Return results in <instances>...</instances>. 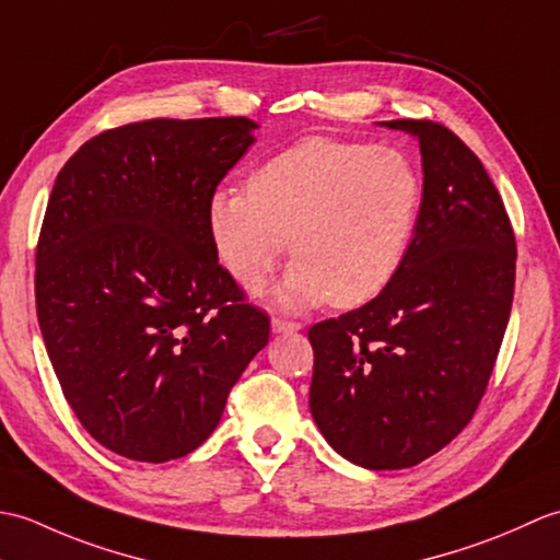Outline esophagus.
I'll return each instance as SVG.
<instances>
[{"instance_id": "34e87169", "label": "esophagus", "mask_w": 560, "mask_h": 560, "mask_svg": "<svg viewBox=\"0 0 560 560\" xmlns=\"http://www.w3.org/2000/svg\"><path fill=\"white\" fill-rule=\"evenodd\" d=\"M301 327H303L301 323H289V319H281V317L271 319V329L277 331V335H291V331H299Z\"/></svg>"}]
</instances>
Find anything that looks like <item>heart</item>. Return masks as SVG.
Returning a JSON list of instances; mask_svg holds the SVG:
<instances>
[{
    "label": "heart",
    "instance_id": "obj_1",
    "mask_svg": "<svg viewBox=\"0 0 560 560\" xmlns=\"http://www.w3.org/2000/svg\"><path fill=\"white\" fill-rule=\"evenodd\" d=\"M423 183L401 151L307 137L207 199L213 249L249 293L265 287L291 243L277 287L287 311L368 303L395 279L419 221Z\"/></svg>",
    "mask_w": 560,
    "mask_h": 560
}]
</instances>
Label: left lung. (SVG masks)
<instances>
[{
    "instance_id": "obj_1",
    "label": "left lung",
    "mask_w": 560,
    "mask_h": 560,
    "mask_svg": "<svg viewBox=\"0 0 560 560\" xmlns=\"http://www.w3.org/2000/svg\"><path fill=\"white\" fill-rule=\"evenodd\" d=\"M421 149L409 253L371 303L307 331L313 419L343 459L407 469L477 411L515 291V233L481 161L431 120H389Z\"/></svg>"
}]
</instances>
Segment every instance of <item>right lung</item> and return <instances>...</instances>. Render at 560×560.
Masks as SVG:
<instances>
[{"instance_id": "1", "label": "right lung", "mask_w": 560, "mask_h": 560, "mask_svg": "<svg viewBox=\"0 0 560 560\" xmlns=\"http://www.w3.org/2000/svg\"><path fill=\"white\" fill-rule=\"evenodd\" d=\"M255 129L247 117L125 125L55 180L35 253L43 341L81 425L127 459L197 450L269 341L207 225L211 189Z\"/></svg>"}]
</instances>
